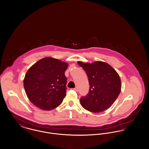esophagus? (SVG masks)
<instances>
[{"mask_svg": "<svg viewBox=\"0 0 149 149\" xmlns=\"http://www.w3.org/2000/svg\"><path fill=\"white\" fill-rule=\"evenodd\" d=\"M73 90H74L75 91H76V92H77L78 91V88H77V87H75V88H73Z\"/></svg>", "mask_w": 149, "mask_h": 149, "instance_id": "obj_1", "label": "esophagus"}]
</instances>
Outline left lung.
Here are the masks:
<instances>
[{"instance_id": "8db88e82", "label": "left lung", "mask_w": 149, "mask_h": 149, "mask_svg": "<svg viewBox=\"0 0 149 149\" xmlns=\"http://www.w3.org/2000/svg\"><path fill=\"white\" fill-rule=\"evenodd\" d=\"M77 63L86 71L90 85L88 94L80 99L82 107L95 113L109 109L121 91L118 73L109 64L102 61Z\"/></svg>"}]
</instances>
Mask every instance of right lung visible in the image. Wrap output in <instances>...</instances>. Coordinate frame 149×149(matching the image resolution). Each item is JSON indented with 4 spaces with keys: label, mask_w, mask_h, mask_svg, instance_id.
<instances>
[{
    "label": "right lung",
    "mask_w": 149,
    "mask_h": 149,
    "mask_svg": "<svg viewBox=\"0 0 149 149\" xmlns=\"http://www.w3.org/2000/svg\"><path fill=\"white\" fill-rule=\"evenodd\" d=\"M68 64L45 57L32 65L26 72L24 86L28 99L40 109L50 110L61 105L66 95Z\"/></svg>",
    "instance_id": "1"
}]
</instances>
